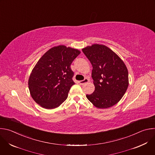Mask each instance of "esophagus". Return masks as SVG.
Here are the masks:
<instances>
[{
  "mask_svg": "<svg viewBox=\"0 0 155 155\" xmlns=\"http://www.w3.org/2000/svg\"><path fill=\"white\" fill-rule=\"evenodd\" d=\"M88 81H89V79L88 78H84L83 80H81V81H79V83H80V84H84V83H87Z\"/></svg>",
  "mask_w": 155,
  "mask_h": 155,
  "instance_id": "obj_1",
  "label": "esophagus"
}]
</instances>
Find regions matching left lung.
Instances as JSON below:
<instances>
[{
	"label": "left lung",
	"mask_w": 155,
	"mask_h": 155,
	"mask_svg": "<svg viewBox=\"0 0 155 155\" xmlns=\"http://www.w3.org/2000/svg\"><path fill=\"white\" fill-rule=\"evenodd\" d=\"M93 66L91 77L94 91L86 94L96 107L107 108L117 104L129 85L128 71L123 60L111 49L93 44L82 49Z\"/></svg>",
	"instance_id": "obj_1"
}]
</instances>
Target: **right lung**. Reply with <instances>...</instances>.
I'll use <instances>...</instances> for the list:
<instances>
[{"label":"right lung","mask_w":155,"mask_h":155,"mask_svg":"<svg viewBox=\"0 0 155 155\" xmlns=\"http://www.w3.org/2000/svg\"><path fill=\"white\" fill-rule=\"evenodd\" d=\"M80 53L77 49L59 45L40 58L28 80L30 94L36 103L43 108L53 109L66 100L75 84L71 65Z\"/></svg>","instance_id":"obj_1"}]
</instances>
